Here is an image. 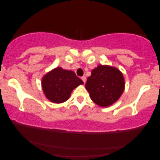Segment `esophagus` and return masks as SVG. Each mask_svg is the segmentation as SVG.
Wrapping results in <instances>:
<instances>
[{
  "label": "esophagus",
  "instance_id": "1",
  "mask_svg": "<svg viewBox=\"0 0 160 160\" xmlns=\"http://www.w3.org/2000/svg\"><path fill=\"white\" fill-rule=\"evenodd\" d=\"M82 78V80L83 81V82H84V84H85V82H86V77L85 76H82V77H81Z\"/></svg>",
  "mask_w": 160,
  "mask_h": 160
}]
</instances>
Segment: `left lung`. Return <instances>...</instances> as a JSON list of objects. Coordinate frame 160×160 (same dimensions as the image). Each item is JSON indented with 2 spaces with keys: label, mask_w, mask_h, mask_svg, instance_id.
Returning <instances> with one entry per match:
<instances>
[{
  "label": "left lung",
  "mask_w": 160,
  "mask_h": 160,
  "mask_svg": "<svg viewBox=\"0 0 160 160\" xmlns=\"http://www.w3.org/2000/svg\"><path fill=\"white\" fill-rule=\"evenodd\" d=\"M85 87L95 103L106 107L112 105L122 95L124 80L122 73L116 68L98 65L92 71Z\"/></svg>",
  "instance_id": "obj_1"
}]
</instances>
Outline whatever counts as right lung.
I'll use <instances>...</instances> for the list:
<instances>
[{
    "instance_id": "right-lung-1",
    "label": "right lung",
    "mask_w": 160,
    "mask_h": 160,
    "mask_svg": "<svg viewBox=\"0 0 160 160\" xmlns=\"http://www.w3.org/2000/svg\"><path fill=\"white\" fill-rule=\"evenodd\" d=\"M83 82L75 73L61 68L52 70L42 78V88L50 101L61 103L68 99L73 89Z\"/></svg>"
}]
</instances>
